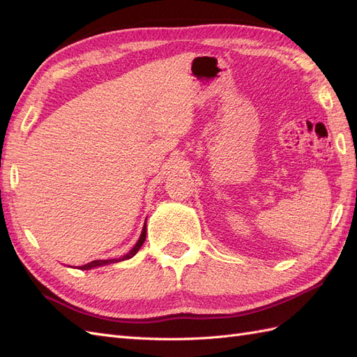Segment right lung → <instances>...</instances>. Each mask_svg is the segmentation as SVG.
I'll return each mask as SVG.
<instances>
[{
  "label": "right lung",
  "mask_w": 357,
  "mask_h": 357,
  "mask_svg": "<svg viewBox=\"0 0 357 357\" xmlns=\"http://www.w3.org/2000/svg\"><path fill=\"white\" fill-rule=\"evenodd\" d=\"M146 232H147V231H146V223H144V228H143V231H142V235H139V240H138L137 244L132 247V250L129 252V253H126L125 256L119 257V259H105V261H92V262H89V264L79 266V269H92V268H96V266H102V265H109V264H116V262H121V261H126V259H131L132 256H135V253L139 250V248H142V245H143V243H144V240H146Z\"/></svg>",
  "instance_id": "obj_1"
}]
</instances>
